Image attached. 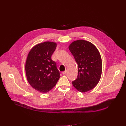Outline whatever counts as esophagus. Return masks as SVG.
<instances>
[{"instance_id":"1","label":"esophagus","mask_w":126,"mask_h":126,"mask_svg":"<svg viewBox=\"0 0 126 126\" xmlns=\"http://www.w3.org/2000/svg\"><path fill=\"white\" fill-rule=\"evenodd\" d=\"M62 73H63V74H66V73H67V70H65V71H64L62 72Z\"/></svg>"}]
</instances>
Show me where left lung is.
Wrapping results in <instances>:
<instances>
[{
  "mask_svg": "<svg viewBox=\"0 0 126 126\" xmlns=\"http://www.w3.org/2000/svg\"><path fill=\"white\" fill-rule=\"evenodd\" d=\"M69 49L78 66L77 78L72 81L73 86L81 92L91 90L98 84L102 74L99 51L92 43L84 40L74 41Z\"/></svg>",
  "mask_w": 126,
  "mask_h": 126,
  "instance_id": "8db88e82",
  "label": "left lung"
}]
</instances>
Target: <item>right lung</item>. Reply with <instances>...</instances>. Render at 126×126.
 <instances>
[{"mask_svg": "<svg viewBox=\"0 0 126 126\" xmlns=\"http://www.w3.org/2000/svg\"><path fill=\"white\" fill-rule=\"evenodd\" d=\"M57 44L45 42L33 47L25 64L27 81L36 90L47 93L54 87L60 77L56 63L51 56Z\"/></svg>", "mask_w": 126, "mask_h": 126, "instance_id": "obj_1", "label": "right lung"}]
</instances>
